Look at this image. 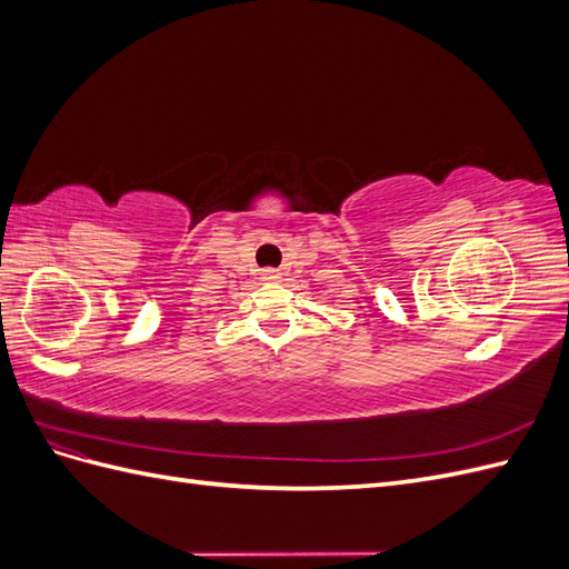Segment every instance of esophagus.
Returning a JSON list of instances; mask_svg holds the SVG:
<instances>
[{
  "mask_svg": "<svg viewBox=\"0 0 569 569\" xmlns=\"http://www.w3.org/2000/svg\"><path fill=\"white\" fill-rule=\"evenodd\" d=\"M263 280H270V282H274V280H280V272L274 270V268H266L263 270Z\"/></svg>",
  "mask_w": 569,
  "mask_h": 569,
  "instance_id": "34e87169",
  "label": "esophagus"
}]
</instances>
